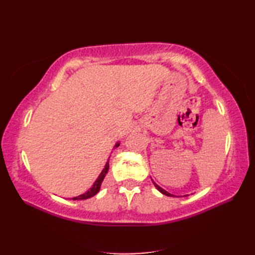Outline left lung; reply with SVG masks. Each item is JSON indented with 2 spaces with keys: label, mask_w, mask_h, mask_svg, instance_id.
Segmentation results:
<instances>
[{
  "label": "left lung",
  "mask_w": 255,
  "mask_h": 255,
  "mask_svg": "<svg viewBox=\"0 0 255 255\" xmlns=\"http://www.w3.org/2000/svg\"><path fill=\"white\" fill-rule=\"evenodd\" d=\"M153 182V181H152ZM153 184H154V186H155V188L156 189H158V191L160 192V193H162V194H164V195H166V196H170V197H175L174 196V195H172V194H170L169 192H166L165 191V189H163V188H162V187H160L159 185H158V184H155L154 182H153Z\"/></svg>",
  "instance_id": "left-lung-1"
}]
</instances>
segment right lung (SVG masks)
<instances>
[{
	"label": "right lung",
	"instance_id": "1",
	"mask_svg": "<svg viewBox=\"0 0 255 255\" xmlns=\"http://www.w3.org/2000/svg\"><path fill=\"white\" fill-rule=\"evenodd\" d=\"M119 144H121V142L117 141V142L115 143V145H114V149L119 147ZM110 158H111V155H110ZM110 158H108V160H107V162H106V164H105V166H104V169H103V171L101 172V174L99 175V177L96 178V181L93 183V185H92V187H91L90 189H88V191H86L85 193L79 195V196H77V197H73V198H72L73 200H84V199H88V198L93 197L94 195H96L97 193L100 192L101 185H102V183H103V180H104V177L106 176L107 172H108V169H110Z\"/></svg>",
	"mask_w": 255,
	"mask_h": 255
}]
</instances>
